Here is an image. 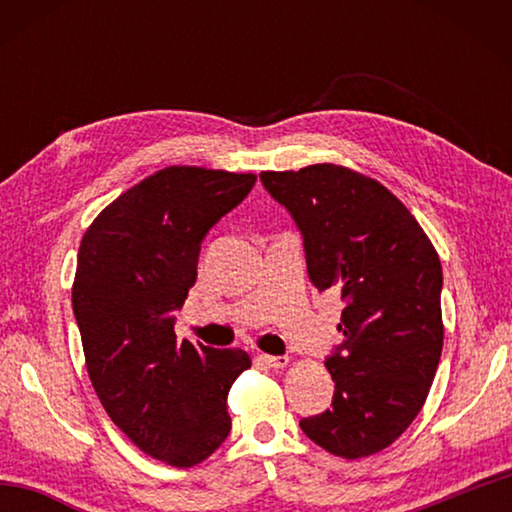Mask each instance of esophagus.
I'll use <instances>...</instances> for the list:
<instances>
[{"label":"esophagus","instance_id":"obj_1","mask_svg":"<svg viewBox=\"0 0 512 512\" xmlns=\"http://www.w3.org/2000/svg\"><path fill=\"white\" fill-rule=\"evenodd\" d=\"M262 361L271 368H284L289 363V357H273V354H262Z\"/></svg>","mask_w":512,"mask_h":512}]
</instances>
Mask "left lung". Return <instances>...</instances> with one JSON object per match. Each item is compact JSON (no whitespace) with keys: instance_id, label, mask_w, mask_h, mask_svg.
<instances>
[{"instance_id":"obj_1","label":"left lung","mask_w":512,"mask_h":512,"mask_svg":"<svg viewBox=\"0 0 512 512\" xmlns=\"http://www.w3.org/2000/svg\"><path fill=\"white\" fill-rule=\"evenodd\" d=\"M259 178L298 225L309 280L345 302L343 343L325 361L332 409L300 429L348 461L377 454L420 413L443 352L436 248L400 198L359 171L325 162Z\"/></svg>"}]
</instances>
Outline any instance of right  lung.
<instances>
[{"mask_svg":"<svg viewBox=\"0 0 512 512\" xmlns=\"http://www.w3.org/2000/svg\"><path fill=\"white\" fill-rule=\"evenodd\" d=\"M255 173L167 167L121 194L85 230L72 287L85 366L110 420L173 467L203 463L230 433L228 391L244 350L180 343L176 311L201 241L253 189Z\"/></svg>","mask_w":512,"mask_h":512,"instance_id":"obj_1","label":"right lung"}]
</instances>
